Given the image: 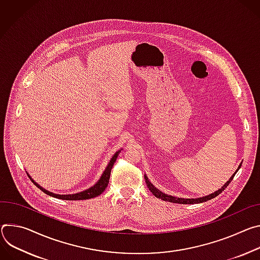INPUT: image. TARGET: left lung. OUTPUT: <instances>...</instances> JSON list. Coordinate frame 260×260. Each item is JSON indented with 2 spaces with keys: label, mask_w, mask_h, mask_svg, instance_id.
<instances>
[{
  "label": "left lung",
  "mask_w": 260,
  "mask_h": 260,
  "mask_svg": "<svg viewBox=\"0 0 260 260\" xmlns=\"http://www.w3.org/2000/svg\"><path fill=\"white\" fill-rule=\"evenodd\" d=\"M241 166H242V163L240 164V166H239V168L237 169V171L235 172V175H233L232 176V178H230L222 187H221V189H219L218 191H216V192H214V193H212V194H209V195H207V196H203V197H199V198H180V197H175V196H171V195H168V194H165V193H163L162 191H160L159 189H157L150 181H149V179H148V177L147 176H145V180H146V183H147V186H148V188L150 189V191L157 197V198H160V199H162V200H164V201H169V203H174V204H182V205H193V204H200V203H205V201H207V200H210V199H212V198H215L216 196H218L220 193H222L224 190H225V188H227V186L229 185V183L233 181V179H234V177L236 176V174L238 172V170L241 168Z\"/></svg>",
  "instance_id": "left-lung-1"
}]
</instances>
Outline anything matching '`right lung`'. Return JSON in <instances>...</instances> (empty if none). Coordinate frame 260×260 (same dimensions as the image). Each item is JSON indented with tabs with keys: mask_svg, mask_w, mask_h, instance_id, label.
I'll list each match as a JSON object with an SVG mask.
<instances>
[{
	"mask_svg": "<svg viewBox=\"0 0 260 260\" xmlns=\"http://www.w3.org/2000/svg\"><path fill=\"white\" fill-rule=\"evenodd\" d=\"M122 150V149H121ZM121 151H118L117 153H115L112 158L110 159L108 165L106 166L105 170L103 171V174L101 176V178L99 179V181L94 185L92 186L91 188L86 189V190H83L81 192H78V193H75V194H66V195H61V194H54L52 192H49L47 190H45L44 188H42L40 185H38L32 178L31 176L27 174L26 175L28 176V178L31 179V181L34 183L35 186H37L41 191H43L44 193H46L47 195L49 196H52V197H55V198H59V199H64V200H82V199H90V198H94L98 195H100L104 190L105 188L107 187L108 185V182H109V178H110V172H111V168L115 162V160H117L119 154H120Z\"/></svg>",
	"mask_w": 260,
	"mask_h": 260,
	"instance_id": "right-lung-1",
	"label": "right lung"
}]
</instances>
